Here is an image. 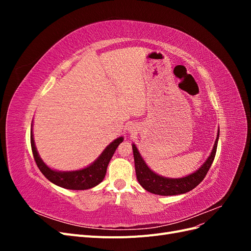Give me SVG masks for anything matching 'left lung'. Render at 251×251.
<instances>
[{"label":"left lung","instance_id":"obj_1","mask_svg":"<svg viewBox=\"0 0 251 251\" xmlns=\"http://www.w3.org/2000/svg\"><path fill=\"white\" fill-rule=\"evenodd\" d=\"M219 133L220 130H218V135L214 144V148H212L211 153L206 159V161H205L196 172L182 178L163 177L151 171L147 165L146 161L143 160L137 147L133 143L132 148L134 154L135 172L139 184L146 189V191L160 196L181 195L192 191V189H194L204 179V177L206 176V174L212 164V161H214L218 147Z\"/></svg>","mask_w":251,"mask_h":251}]
</instances>
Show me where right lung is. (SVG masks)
Segmentation results:
<instances>
[{
    "mask_svg": "<svg viewBox=\"0 0 251 251\" xmlns=\"http://www.w3.org/2000/svg\"><path fill=\"white\" fill-rule=\"evenodd\" d=\"M123 141L124 137H118L114 141H112L109 146L103 150L100 157H98L93 163L88 165L87 168H83L77 171L62 172L50 169L49 166L42 160L34 143L32 125L31 132H30V142H31L32 153L37 168L40 169L44 176L50 182H52V183H54L55 185L63 188L74 189V191L89 189L100 183L105 176V173H107V169L111 158L113 157L114 153H115V151L119 144Z\"/></svg>",
    "mask_w": 251,
    "mask_h": 251,
    "instance_id": "obj_1",
    "label": "right lung"
}]
</instances>
